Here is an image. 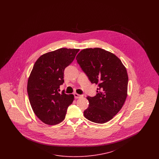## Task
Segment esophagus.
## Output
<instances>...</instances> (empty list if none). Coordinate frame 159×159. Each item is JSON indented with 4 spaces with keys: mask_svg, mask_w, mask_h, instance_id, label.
<instances>
[{
    "mask_svg": "<svg viewBox=\"0 0 159 159\" xmlns=\"http://www.w3.org/2000/svg\"><path fill=\"white\" fill-rule=\"evenodd\" d=\"M74 96H75V98L76 99L80 98L82 97H83V95H79L77 93H74Z\"/></svg>",
    "mask_w": 159,
    "mask_h": 159,
    "instance_id": "1",
    "label": "esophagus"
}]
</instances>
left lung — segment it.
Instances as JSON below:
<instances>
[{
  "instance_id": "left-lung-1",
  "label": "left lung",
  "mask_w": 159,
  "mask_h": 159,
  "mask_svg": "<svg viewBox=\"0 0 159 159\" xmlns=\"http://www.w3.org/2000/svg\"><path fill=\"white\" fill-rule=\"evenodd\" d=\"M76 60L91 83L98 86L96 96L86 97L89 107L84 116L99 124L110 121L121 110L128 95L126 67L114 53L98 48L84 49Z\"/></svg>"
}]
</instances>
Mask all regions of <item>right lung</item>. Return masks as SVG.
<instances>
[{
	"instance_id": "1",
	"label": "right lung",
	"mask_w": 159,
	"mask_h": 159,
	"mask_svg": "<svg viewBox=\"0 0 159 159\" xmlns=\"http://www.w3.org/2000/svg\"><path fill=\"white\" fill-rule=\"evenodd\" d=\"M79 49L60 48L44 53L36 61L27 82L31 108L38 118L49 125H57L65 119L73 94L60 93L64 83V69L75 58Z\"/></svg>"
}]
</instances>
